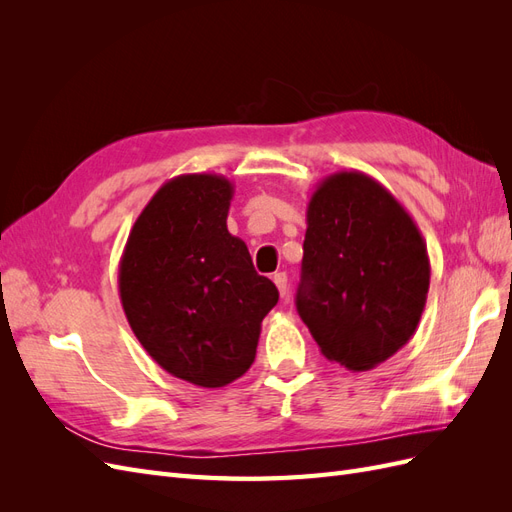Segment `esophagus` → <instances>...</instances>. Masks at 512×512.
<instances>
[{"mask_svg": "<svg viewBox=\"0 0 512 512\" xmlns=\"http://www.w3.org/2000/svg\"><path fill=\"white\" fill-rule=\"evenodd\" d=\"M273 284L277 286V290H280L282 297H286V292H288V275L286 273H275L273 275Z\"/></svg>", "mask_w": 512, "mask_h": 512, "instance_id": "34e87169", "label": "esophagus"}]
</instances>
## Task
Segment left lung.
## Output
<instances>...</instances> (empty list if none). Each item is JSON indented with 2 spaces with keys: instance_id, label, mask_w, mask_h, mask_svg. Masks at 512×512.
Listing matches in <instances>:
<instances>
[{
  "instance_id": "left-lung-1",
  "label": "left lung",
  "mask_w": 512,
  "mask_h": 512,
  "mask_svg": "<svg viewBox=\"0 0 512 512\" xmlns=\"http://www.w3.org/2000/svg\"><path fill=\"white\" fill-rule=\"evenodd\" d=\"M297 309L320 352L367 371L421 322L429 256L404 205L361 170L324 177L307 205Z\"/></svg>"
}]
</instances>
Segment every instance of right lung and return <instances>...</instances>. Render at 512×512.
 <instances>
[{
	"label": "right lung",
	"instance_id": "obj_1",
	"mask_svg": "<svg viewBox=\"0 0 512 512\" xmlns=\"http://www.w3.org/2000/svg\"><path fill=\"white\" fill-rule=\"evenodd\" d=\"M222 175L166 181L138 215L119 260V297L138 342L168 374L203 389L241 378L280 299L226 226Z\"/></svg>",
	"mask_w": 512,
	"mask_h": 512
}]
</instances>
